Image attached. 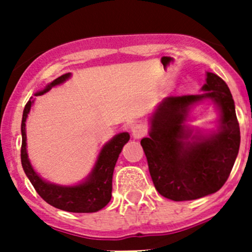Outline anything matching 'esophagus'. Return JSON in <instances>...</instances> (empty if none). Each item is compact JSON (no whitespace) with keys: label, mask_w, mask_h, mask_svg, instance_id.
Instances as JSON below:
<instances>
[{"label":"esophagus","mask_w":252,"mask_h":252,"mask_svg":"<svg viewBox=\"0 0 252 252\" xmlns=\"http://www.w3.org/2000/svg\"><path fill=\"white\" fill-rule=\"evenodd\" d=\"M146 134V128L142 124H136L131 128V135L134 139H141Z\"/></svg>","instance_id":"obj_1"}]
</instances>
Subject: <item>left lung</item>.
Listing matches in <instances>:
<instances>
[{
  "instance_id": "8db88e82",
  "label": "left lung",
  "mask_w": 252,
  "mask_h": 252,
  "mask_svg": "<svg viewBox=\"0 0 252 252\" xmlns=\"http://www.w3.org/2000/svg\"><path fill=\"white\" fill-rule=\"evenodd\" d=\"M201 91L163 98L150 117L149 138L140 142L155 188L173 201L196 200L218 191L238 156L240 129L229 88L223 79L207 72ZM202 103H213L218 108L215 131L187 124L191 111Z\"/></svg>"
}]
</instances>
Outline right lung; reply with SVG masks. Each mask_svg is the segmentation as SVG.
<instances>
[{"instance_id":"right-lung-1","label":"right lung","mask_w":252,"mask_h":252,"mask_svg":"<svg viewBox=\"0 0 252 252\" xmlns=\"http://www.w3.org/2000/svg\"><path fill=\"white\" fill-rule=\"evenodd\" d=\"M72 77L70 73L63 74L50 84L45 89L35 93V96L44 95L55 86L61 85ZM34 98L30 97L23 111L22 118V150L20 158L22 166L27 174L28 179L35 188L37 194L51 206L67 212L90 213L97 212L111 201L112 197V177H113L114 166L117 163L119 154L124 145L129 141V133H119L114 135L110 141L106 142L98 152L91 172L86 175L84 180L74 185H60L45 180L40 177L32 167L27 151V119L30 113L32 106L34 105Z\"/></svg>"}]
</instances>
